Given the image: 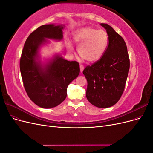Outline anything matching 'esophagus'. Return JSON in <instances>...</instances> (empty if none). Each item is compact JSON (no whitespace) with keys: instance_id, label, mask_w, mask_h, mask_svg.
<instances>
[{"instance_id":"1","label":"esophagus","mask_w":153,"mask_h":153,"mask_svg":"<svg viewBox=\"0 0 153 153\" xmlns=\"http://www.w3.org/2000/svg\"><path fill=\"white\" fill-rule=\"evenodd\" d=\"M80 72L82 73L83 70H84V66H83V65H80Z\"/></svg>"}]
</instances>
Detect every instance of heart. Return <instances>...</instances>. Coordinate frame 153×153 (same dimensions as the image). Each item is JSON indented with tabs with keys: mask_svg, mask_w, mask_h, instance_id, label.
I'll return each instance as SVG.
<instances>
[{
	"mask_svg": "<svg viewBox=\"0 0 153 153\" xmlns=\"http://www.w3.org/2000/svg\"><path fill=\"white\" fill-rule=\"evenodd\" d=\"M73 39L78 46L77 52L85 61L94 62L103 56L108 43V34L102 29L86 27L73 32ZM68 51L73 50L70 41H66Z\"/></svg>",
	"mask_w": 153,
	"mask_h": 153,
	"instance_id": "b5f03b06",
	"label": "heart"
}]
</instances>
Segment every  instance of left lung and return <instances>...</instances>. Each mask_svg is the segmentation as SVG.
Masks as SVG:
<instances>
[{
	"label": "left lung",
	"instance_id": "8db88e82",
	"mask_svg": "<svg viewBox=\"0 0 153 153\" xmlns=\"http://www.w3.org/2000/svg\"><path fill=\"white\" fill-rule=\"evenodd\" d=\"M108 36V45L98 61L83 71L87 81V99L98 108H108L121 98L129 69L126 43L112 27L101 24Z\"/></svg>",
	"mask_w": 153,
	"mask_h": 153
}]
</instances>
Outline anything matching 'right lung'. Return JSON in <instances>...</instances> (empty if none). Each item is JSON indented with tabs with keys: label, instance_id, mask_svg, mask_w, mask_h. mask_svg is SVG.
Instances as JSON below:
<instances>
[{
	"label": "right lung",
	"instance_id": "add662e5",
	"mask_svg": "<svg viewBox=\"0 0 153 153\" xmlns=\"http://www.w3.org/2000/svg\"><path fill=\"white\" fill-rule=\"evenodd\" d=\"M62 25H41L27 38L22 50L20 68L24 88L29 98L40 107L51 108L66 99L67 87L78 76L80 66L76 61H68L55 55L42 64L39 50L47 39L61 40Z\"/></svg>",
	"mask_w": 153,
	"mask_h": 153
}]
</instances>
